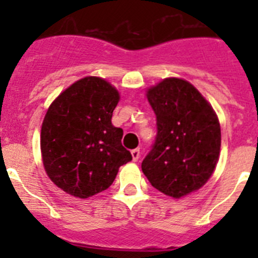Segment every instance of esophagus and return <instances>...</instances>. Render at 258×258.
Listing matches in <instances>:
<instances>
[{
    "label": "esophagus",
    "mask_w": 258,
    "mask_h": 258,
    "mask_svg": "<svg viewBox=\"0 0 258 258\" xmlns=\"http://www.w3.org/2000/svg\"><path fill=\"white\" fill-rule=\"evenodd\" d=\"M140 156H141L140 149L132 150V157H133V161H138V159H140Z\"/></svg>",
    "instance_id": "obj_1"
}]
</instances>
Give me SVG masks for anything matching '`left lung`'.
<instances>
[{"label": "left lung", "mask_w": 258, "mask_h": 258, "mask_svg": "<svg viewBox=\"0 0 258 258\" xmlns=\"http://www.w3.org/2000/svg\"><path fill=\"white\" fill-rule=\"evenodd\" d=\"M157 134L142 172L156 190L179 199L203 187L217 165L221 127L211 104L188 81L169 77L147 90Z\"/></svg>", "instance_id": "obj_1"}]
</instances>
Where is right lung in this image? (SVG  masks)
<instances>
[{
    "instance_id": "add662e5",
    "label": "right lung",
    "mask_w": 258,
    "mask_h": 258,
    "mask_svg": "<svg viewBox=\"0 0 258 258\" xmlns=\"http://www.w3.org/2000/svg\"><path fill=\"white\" fill-rule=\"evenodd\" d=\"M120 94L101 77L79 80L50 104L41 127V154L49 178L72 197L86 199L115 181L132 160L122 129L111 122Z\"/></svg>"
}]
</instances>
